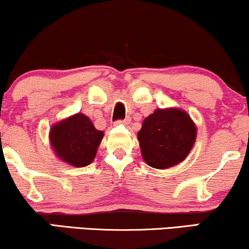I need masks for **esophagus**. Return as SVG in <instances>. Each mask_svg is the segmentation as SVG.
Instances as JSON below:
<instances>
[{"mask_svg": "<svg viewBox=\"0 0 249 249\" xmlns=\"http://www.w3.org/2000/svg\"><path fill=\"white\" fill-rule=\"evenodd\" d=\"M128 122H129V120H128V119H124V120H118V121L115 122V124H127Z\"/></svg>", "mask_w": 249, "mask_h": 249, "instance_id": "esophagus-1", "label": "esophagus"}]
</instances>
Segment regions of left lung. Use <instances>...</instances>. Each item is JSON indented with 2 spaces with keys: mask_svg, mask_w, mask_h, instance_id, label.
<instances>
[{
  "mask_svg": "<svg viewBox=\"0 0 249 249\" xmlns=\"http://www.w3.org/2000/svg\"><path fill=\"white\" fill-rule=\"evenodd\" d=\"M143 159L158 170L185 160L194 146L196 125L180 108H158L143 121L137 134Z\"/></svg>",
  "mask_w": 249,
  "mask_h": 249,
  "instance_id": "obj_1",
  "label": "left lung"
}]
</instances>
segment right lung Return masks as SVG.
<instances>
[{
	"mask_svg": "<svg viewBox=\"0 0 249 249\" xmlns=\"http://www.w3.org/2000/svg\"><path fill=\"white\" fill-rule=\"evenodd\" d=\"M104 131L94 128L87 115L77 113L53 124L50 142L61 160L75 167H85L93 161Z\"/></svg>",
	"mask_w": 249,
	"mask_h": 249,
	"instance_id": "1",
	"label": "right lung"
}]
</instances>
